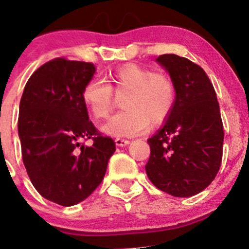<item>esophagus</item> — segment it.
Here are the masks:
<instances>
[{
  "label": "esophagus",
  "mask_w": 249,
  "mask_h": 249,
  "mask_svg": "<svg viewBox=\"0 0 249 249\" xmlns=\"http://www.w3.org/2000/svg\"><path fill=\"white\" fill-rule=\"evenodd\" d=\"M129 143H130L129 140L119 139V137H117V139H115V144H117V146H119V147H125V146H127Z\"/></svg>",
  "instance_id": "34e87169"
}]
</instances>
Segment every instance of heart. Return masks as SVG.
I'll use <instances>...</instances> for the list:
<instances>
[{"instance_id":"b5f03b06","label":"heart","mask_w":249,"mask_h":249,"mask_svg":"<svg viewBox=\"0 0 249 249\" xmlns=\"http://www.w3.org/2000/svg\"><path fill=\"white\" fill-rule=\"evenodd\" d=\"M108 83L91 78L81 92L84 105L95 119H106L112 112L115 96L123 98L125 110L113 115L103 131L115 137H134L152 126L164 124L176 103V85L161 71L135 63L125 64L108 76Z\"/></svg>"}]
</instances>
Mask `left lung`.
I'll list each match as a JSON object with an SVG mask.
<instances>
[{"instance_id": "obj_1", "label": "left lung", "mask_w": 249, "mask_h": 249, "mask_svg": "<svg viewBox=\"0 0 249 249\" xmlns=\"http://www.w3.org/2000/svg\"><path fill=\"white\" fill-rule=\"evenodd\" d=\"M176 85V103L164 126L148 139L146 173L157 189L175 197L199 194L215 178L223 159L224 126L206 71L187 58H157Z\"/></svg>"}]
</instances>
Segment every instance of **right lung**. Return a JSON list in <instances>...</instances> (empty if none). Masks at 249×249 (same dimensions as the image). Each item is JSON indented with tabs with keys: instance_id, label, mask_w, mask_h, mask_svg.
Instances as JSON below:
<instances>
[{
	"instance_id": "1",
	"label": "right lung",
	"mask_w": 249,
	"mask_h": 249,
	"mask_svg": "<svg viewBox=\"0 0 249 249\" xmlns=\"http://www.w3.org/2000/svg\"><path fill=\"white\" fill-rule=\"evenodd\" d=\"M96 71L93 63L58 57L26 83L19 106L21 158L36 191L69 207L88 198L103 180L115 152L91 120L81 92ZM90 138L93 144L83 146Z\"/></svg>"
}]
</instances>
